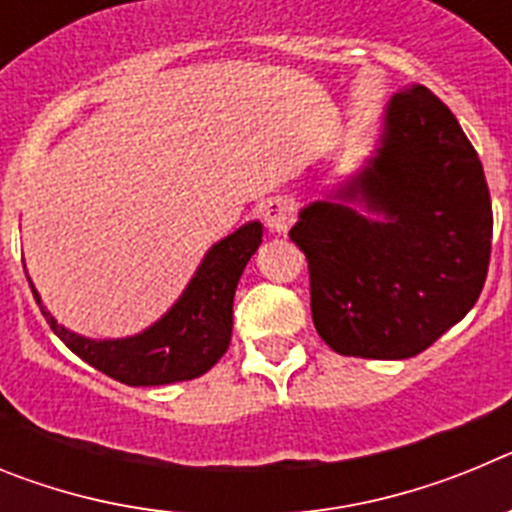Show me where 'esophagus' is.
<instances>
[{
  "label": "esophagus",
  "instance_id": "34e87169",
  "mask_svg": "<svg viewBox=\"0 0 512 512\" xmlns=\"http://www.w3.org/2000/svg\"><path fill=\"white\" fill-rule=\"evenodd\" d=\"M264 223L271 233H287L295 223V202L289 197H271L264 205Z\"/></svg>",
  "mask_w": 512,
  "mask_h": 512
}]
</instances>
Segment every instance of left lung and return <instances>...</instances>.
<instances>
[{"label": "left lung", "instance_id": "left-lung-1", "mask_svg": "<svg viewBox=\"0 0 512 512\" xmlns=\"http://www.w3.org/2000/svg\"><path fill=\"white\" fill-rule=\"evenodd\" d=\"M289 238L310 269V310L336 354L410 359L485 287L492 205L477 151L425 87L397 92L379 148Z\"/></svg>", "mask_w": 512, "mask_h": 512}]
</instances>
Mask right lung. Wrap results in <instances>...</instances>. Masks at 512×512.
I'll use <instances>...</instances> for the list:
<instances>
[{
  "mask_svg": "<svg viewBox=\"0 0 512 512\" xmlns=\"http://www.w3.org/2000/svg\"><path fill=\"white\" fill-rule=\"evenodd\" d=\"M261 223H246L210 248L192 282L164 318L128 338H84L56 323L40 295L35 302L51 330L79 359L130 387L184 382L202 377L228 351L233 333V297L243 269L261 246Z\"/></svg>",
  "mask_w": 512,
  "mask_h": 512,
  "instance_id": "1",
  "label": "right lung"
}]
</instances>
